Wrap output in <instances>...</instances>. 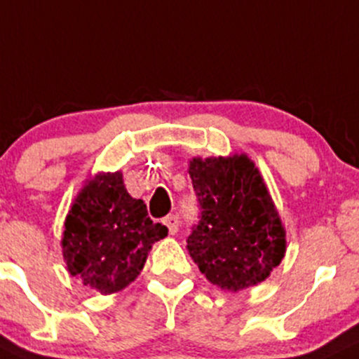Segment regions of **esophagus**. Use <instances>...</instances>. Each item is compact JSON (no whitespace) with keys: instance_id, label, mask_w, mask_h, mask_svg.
Here are the masks:
<instances>
[{"instance_id":"34e87169","label":"esophagus","mask_w":359,"mask_h":359,"mask_svg":"<svg viewBox=\"0 0 359 359\" xmlns=\"http://www.w3.org/2000/svg\"><path fill=\"white\" fill-rule=\"evenodd\" d=\"M163 224L167 225L168 232L172 233V236H175V233L179 232V218H177L175 215H168V217H165Z\"/></svg>"}]
</instances>
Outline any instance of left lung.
I'll return each instance as SVG.
<instances>
[{"mask_svg":"<svg viewBox=\"0 0 359 359\" xmlns=\"http://www.w3.org/2000/svg\"><path fill=\"white\" fill-rule=\"evenodd\" d=\"M189 175L199 213L187 249L199 270L227 290L265 280L284 258L285 232L258 168L244 154L194 158Z\"/></svg>","mask_w":359,"mask_h":359,"instance_id":"obj_1","label":"left lung"}]
</instances>
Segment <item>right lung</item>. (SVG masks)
I'll use <instances>...</instances> for the list:
<instances>
[{"label":"right lung","instance_id":"obj_1","mask_svg":"<svg viewBox=\"0 0 359 359\" xmlns=\"http://www.w3.org/2000/svg\"><path fill=\"white\" fill-rule=\"evenodd\" d=\"M168 229L153 224L142 199L123 186L122 173H101L75 199L63 232V258L84 285L111 294L129 285L144 266L151 244Z\"/></svg>","mask_w":359,"mask_h":359}]
</instances>
